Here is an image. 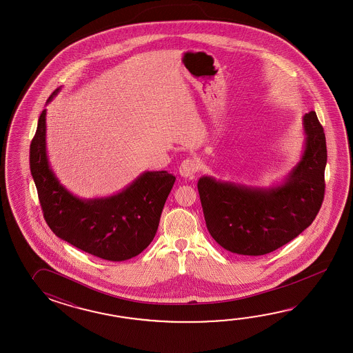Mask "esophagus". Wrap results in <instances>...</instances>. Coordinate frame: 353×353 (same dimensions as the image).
Masks as SVG:
<instances>
[{
    "mask_svg": "<svg viewBox=\"0 0 353 353\" xmlns=\"http://www.w3.org/2000/svg\"><path fill=\"white\" fill-rule=\"evenodd\" d=\"M198 163L194 159H185L181 161L179 166V173L184 178H189L198 172Z\"/></svg>",
    "mask_w": 353,
    "mask_h": 353,
    "instance_id": "esophagus-1",
    "label": "esophagus"
}]
</instances>
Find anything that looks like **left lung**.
Wrapping results in <instances>:
<instances>
[{
  "label": "left lung",
  "mask_w": 353,
  "mask_h": 353,
  "mask_svg": "<svg viewBox=\"0 0 353 353\" xmlns=\"http://www.w3.org/2000/svg\"><path fill=\"white\" fill-rule=\"evenodd\" d=\"M305 150L278 187H246L212 176L198 180L205 225L218 245L233 254H270L312 225L324 198L327 145L314 111L304 117Z\"/></svg>",
  "instance_id": "left-lung-1"
}]
</instances>
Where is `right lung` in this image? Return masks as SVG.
<instances>
[{
  "label": "right lung",
  "instance_id": "right-lung-1",
  "mask_svg": "<svg viewBox=\"0 0 353 353\" xmlns=\"http://www.w3.org/2000/svg\"><path fill=\"white\" fill-rule=\"evenodd\" d=\"M57 88L48 98L58 94ZM46 110L30 145V170L46 223L61 240L108 261L141 254L154 240L166 198L175 181L165 170L145 172L107 198L81 199L57 179L46 155Z\"/></svg>",
  "mask_w": 353,
  "mask_h": 353
}]
</instances>
